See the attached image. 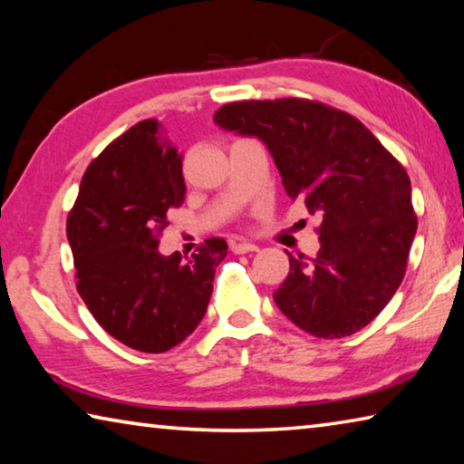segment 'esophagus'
Returning a JSON list of instances; mask_svg holds the SVG:
<instances>
[{
    "label": "esophagus",
    "instance_id": "34e87169",
    "mask_svg": "<svg viewBox=\"0 0 464 464\" xmlns=\"http://www.w3.org/2000/svg\"><path fill=\"white\" fill-rule=\"evenodd\" d=\"M231 251H233V254H251V251H257V246H256V243H249V241H233Z\"/></svg>",
    "mask_w": 464,
    "mask_h": 464
}]
</instances>
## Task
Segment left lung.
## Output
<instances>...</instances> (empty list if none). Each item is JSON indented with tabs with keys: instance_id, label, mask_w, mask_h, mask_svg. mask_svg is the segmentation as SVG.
Instances as JSON below:
<instances>
[{
	"instance_id": "1",
	"label": "left lung",
	"mask_w": 464,
	"mask_h": 464,
	"mask_svg": "<svg viewBox=\"0 0 464 464\" xmlns=\"http://www.w3.org/2000/svg\"><path fill=\"white\" fill-rule=\"evenodd\" d=\"M215 122L260 139L286 194L321 218L317 256L288 254L278 309L325 340L366 327L401 285L418 229L405 168L358 119L321 102H233Z\"/></svg>"
}]
</instances>
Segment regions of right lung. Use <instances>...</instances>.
I'll return each mask as SVG.
<instances>
[{"label":"right lung","instance_id":"add662e5","mask_svg":"<svg viewBox=\"0 0 464 464\" xmlns=\"http://www.w3.org/2000/svg\"><path fill=\"white\" fill-rule=\"evenodd\" d=\"M157 130L149 119L112 140L85 169L67 217L77 293L110 335L149 354L198 327L227 256L218 237L188 260L157 249L186 194L182 155Z\"/></svg>","mask_w":464,"mask_h":464}]
</instances>
